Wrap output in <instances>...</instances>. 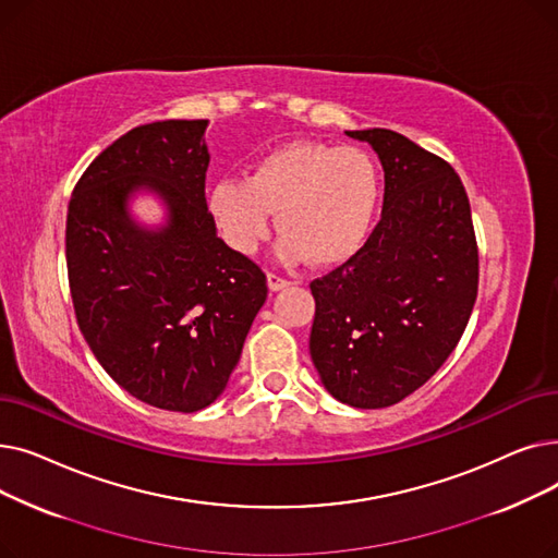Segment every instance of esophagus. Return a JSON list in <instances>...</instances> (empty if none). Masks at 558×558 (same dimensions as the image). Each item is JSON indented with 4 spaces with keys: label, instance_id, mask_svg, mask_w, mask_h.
Instances as JSON below:
<instances>
[{
    "label": "esophagus",
    "instance_id": "1",
    "mask_svg": "<svg viewBox=\"0 0 558 558\" xmlns=\"http://www.w3.org/2000/svg\"><path fill=\"white\" fill-rule=\"evenodd\" d=\"M267 284H269L271 291H280V289H287L291 282L284 280V278H280V276H276V274H269V276H267Z\"/></svg>",
    "mask_w": 558,
    "mask_h": 558
}]
</instances>
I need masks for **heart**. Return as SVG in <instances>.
Returning a JSON list of instances; mask_svg holds the SVG:
<instances>
[{
    "label": "heart",
    "instance_id": "b5f03b06",
    "mask_svg": "<svg viewBox=\"0 0 558 558\" xmlns=\"http://www.w3.org/2000/svg\"><path fill=\"white\" fill-rule=\"evenodd\" d=\"M379 201L383 175L366 151L291 140L257 156L244 179L215 183L208 210L240 255H253L267 240L276 213V251L284 262L337 267L368 240Z\"/></svg>",
    "mask_w": 558,
    "mask_h": 558
}]
</instances>
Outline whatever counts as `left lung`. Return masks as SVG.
<instances>
[{"label":"left lung","instance_id":"left-lung-1","mask_svg":"<svg viewBox=\"0 0 558 558\" xmlns=\"http://www.w3.org/2000/svg\"><path fill=\"white\" fill-rule=\"evenodd\" d=\"M345 135L383 162V219L364 248L310 284V355L332 398L383 409L423 387L457 348L477 299V242L446 160L396 131Z\"/></svg>","mask_w":558,"mask_h":558}]
</instances>
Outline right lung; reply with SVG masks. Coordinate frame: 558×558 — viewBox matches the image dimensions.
<instances>
[{
    "instance_id": "obj_1",
    "label": "right lung",
    "mask_w": 558,
    "mask_h": 558,
    "mask_svg": "<svg viewBox=\"0 0 558 558\" xmlns=\"http://www.w3.org/2000/svg\"><path fill=\"white\" fill-rule=\"evenodd\" d=\"M208 120L144 124L114 140L74 187L65 257L78 328L117 385L192 414L226 389L267 301L257 264L232 251L205 203ZM137 193L166 219L137 222Z\"/></svg>"
}]
</instances>
